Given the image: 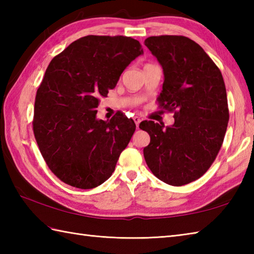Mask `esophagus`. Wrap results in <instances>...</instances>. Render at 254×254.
Here are the masks:
<instances>
[{
    "label": "esophagus",
    "mask_w": 254,
    "mask_h": 254,
    "mask_svg": "<svg viewBox=\"0 0 254 254\" xmlns=\"http://www.w3.org/2000/svg\"><path fill=\"white\" fill-rule=\"evenodd\" d=\"M133 120H134V122H135V124H136V127H138V126H139V123H141V119H139L138 117H134L133 118Z\"/></svg>",
    "instance_id": "esophagus-1"
}]
</instances>
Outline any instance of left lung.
Listing matches in <instances>:
<instances>
[{"mask_svg":"<svg viewBox=\"0 0 254 254\" xmlns=\"http://www.w3.org/2000/svg\"><path fill=\"white\" fill-rule=\"evenodd\" d=\"M144 44L164 69L158 108L175 113L171 127L147 120L139 124L150 136L145 161L159 180L185 186L209 169L223 145L229 120L223 75L188 37L153 36Z\"/></svg>","mask_w":254,"mask_h":254,"instance_id":"1","label":"left lung"}]
</instances>
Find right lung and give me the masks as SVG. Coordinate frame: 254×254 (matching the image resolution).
Returning <instances> with one entry per match:
<instances>
[{"instance_id":"1","label":"right lung","mask_w":254,"mask_h":254,"mask_svg":"<svg viewBox=\"0 0 254 254\" xmlns=\"http://www.w3.org/2000/svg\"><path fill=\"white\" fill-rule=\"evenodd\" d=\"M143 50L126 36H85L52 59L38 87L32 130L47 166L59 179L93 189L111 177L135 123L118 111L97 120L100 97Z\"/></svg>"}]
</instances>
